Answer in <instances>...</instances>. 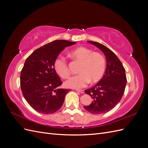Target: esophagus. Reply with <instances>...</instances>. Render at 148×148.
<instances>
[{
    "mask_svg": "<svg viewBox=\"0 0 148 148\" xmlns=\"http://www.w3.org/2000/svg\"><path fill=\"white\" fill-rule=\"evenodd\" d=\"M76 91H78V92H79L81 93H84V91L83 90V89H76Z\"/></svg>",
    "mask_w": 148,
    "mask_h": 148,
    "instance_id": "34e87169",
    "label": "esophagus"
}]
</instances>
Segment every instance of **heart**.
<instances>
[{
	"instance_id": "1",
	"label": "heart",
	"mask_w": 148,
	"mask_h": 148,
	"mask_svg": "<svg viewBox=\"0 0 148 148\" xmlns=\"http://www.w3.org/2000/svg\"><path fill=\"white\" fill-rule=\"evenodd\" d=\"M71 57L82 62L78 75L70 78L65 83L66 87L79 89L84 88L90 82L96 83L102 78L106 67L105 58L101 53L93 52L86 47H78L70 52ZM53 68L56 73L62 78H68L70 76L68 64L65 58L58 57L53 62Z\"/></svg>"
}]
</instances>
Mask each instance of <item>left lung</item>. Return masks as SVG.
<instances>
[{"label":"left lung","mask_w":148,"mask_h":148,"mask_svg":"<svg viewBox=\"0 0 148 148\" xmlns=\"http://www.w3.org/2000/svg\"><path fill=\"white\" fill-rule=\"evenodd\" d=\"M104 52L107 60L104 75L95 86L86 89L92 101L84 108L93 114L106 113L115 107L123 95L127 84L125 70L115 53L108 47L97 42L88 41Z\"/></svg>","instance_id":"obj_1"}]
</instances>
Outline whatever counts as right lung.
<instances>
[{
    "mask_svg": "<svg viewBox=\"0 0 148 148\" xmlns=\"http://www.w3.org/2000/svg\"><path fill=\"white\" fill-rule=\"evenodd\" d=\"M75 44L56 40L37 49L26 59L21 71L20 86L26 101L38 112L53 114L63 105L69 89L58 88L62 82L53 62L66 47Z\"/></svg>",
    "mask_w": 148,
    "mask_h": 148,
    "instance_id": "1",
    "label": "right lung"
}]
</instances>
